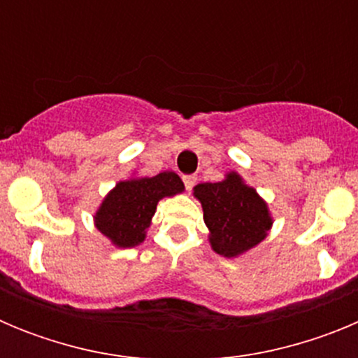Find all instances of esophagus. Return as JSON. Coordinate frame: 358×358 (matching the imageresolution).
Listing matches in <instances>:
<instances>
[{
  "instance_id": "esophagus-1",
  "label": "esophagus",
  "mask_w": 358,
  "mask_h": 358,
  "mask_svg": "<svg viewBox=\"0 0 358 358\" xmlns=\"http://www.w3.org/2000/svg\"><path fill=\"white\" fill-rule=\"evenodd\" d=\"M182 182H185L186 189H192L195 186V182H197V176H182Z\"/></svg>"
}]
</instances>
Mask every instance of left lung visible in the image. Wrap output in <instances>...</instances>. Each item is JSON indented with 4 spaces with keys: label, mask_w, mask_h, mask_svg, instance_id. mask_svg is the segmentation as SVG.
<instances>
[{
    "label": "left lung",
    "mask_w": 358,
    "mask_h": 358,
    "mask_svg": "<svg viewBox=\"0 0 358 358\" xmlns=\"http://www.w3.org/2000/svg\"><path fill=\"white\" fill-rule=\"evenodd\" d=\"M194 194L202 204L215 252L227 258L260 243L273 224L267 204L236 173L220 182L197 185Z\"/></svg>",
    "instance_id": "1"
}]
</instances>
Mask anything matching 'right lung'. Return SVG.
<instances>
[{
  "instance_id": "add662e5",
  "label": "right lung",
  "mask_w": 358,
  "mask_h": 358,
  "mask_svg": "<svg viewBox=\"0 0 358 358\" xmlns=\"http://www.w3.org/2000/svg\"><path fill=\"white\" fill-rule=\"evenodd\" d=\"M185 189L179 176L161 172L154 177L131 179L116 185L96 211V227L120 248H132L145 240L159 199Z\"/></svg>"
}]
</instances>
